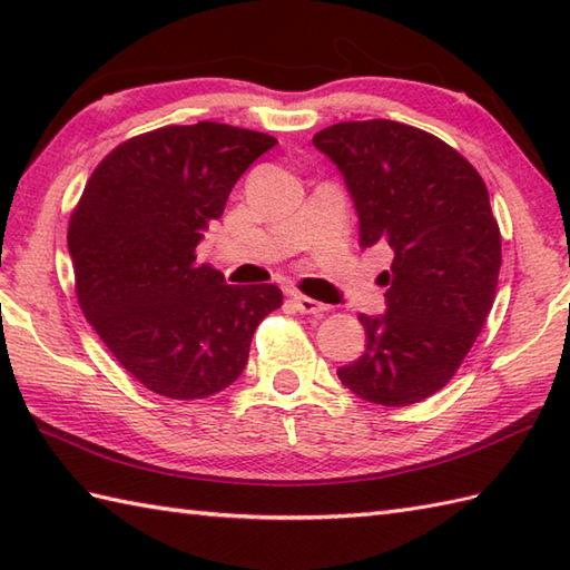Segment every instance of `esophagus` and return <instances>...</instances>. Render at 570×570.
Instances as JSON below:
<instances>
[{"label":"esophagus","mask_w":570,"mask_h":570,"mask_svg":"<svg viewBox=\"0 0 570 570\" xmlns=\"http://www.w3.org/2000/svg\"><path fill=\"white\" fill-rule=\"evenodd\" d=\"M292 301L298 313H311V316H323L325 311H328V306L321 304V301H313L304 294H292Z\"/></svg>","instance_id":"obj_1"}]
</instances>
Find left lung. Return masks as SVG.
Returning a JSON list of instances; mask_svg holds the SVG:
<instances>
[{
	"instance_id": "8db88e82",
	"label": "left lung",
	"mask_w": 570,
	"mask_h": 570,
	"mask_svg": "<svg viewBox=\"0 0 570 570\" xmlns=\"http://www.w3.org/2000/svg\"><path fill=\"white\" fill-rule=\"evenodd\" d=\"M313 144L341 168L362 249L394 252L386 313H360L365 353L337 377L365 402L416 404L453 377L494 304L502 237L488 186L445 141L392 119L325 127Z\"/></svg>"
}]
</instances>
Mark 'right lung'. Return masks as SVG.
<instances>
[{"label":"right lung","instance_id":"add662e5","mask_svg":"<svg viewBox=\"0 0 570 570\" xmlns=\"http://www.w3.org/2000/svg\"><path fill=\"white\" fill-rule=\"evenodd\" d=\"M274 137L217 122L131 137L95 168L70 215L68 252L85 318L131 377L168 399H205L247 365L274 284L229 286L196 262L237 178Z\"/></svg>","mask_w":570,"mask_h":570}]
</instances>
